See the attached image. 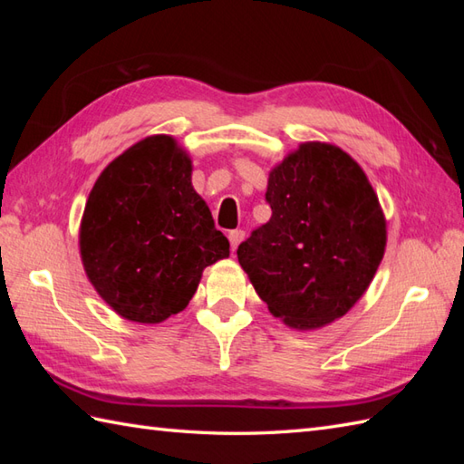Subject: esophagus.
Returning a JSON list of instances; mask_svg holds the SVG:
<instances>
[{"label": "esophagus", "mask_w": 464, "mask_h": 464, "mask_svg": "<svg viewBox=\"0 0 464 464\" xmlns=\"http://www.w3.org/2000/svg\"><path fill=\"white\" fill-rule=\"evenodd\" d=\"M245 239V231H241V229H235V231H231L229 233V241H231V249L233 251H237V247H239V243Z\"/></svg>", "instance_id": "34e87169"}]
</instances>
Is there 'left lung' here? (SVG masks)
Listing matches in <instances>:
<instances>
[{
	"label": "left lung",
	"mask_w": 464,
	"mask_h": 464,
	"mask_svg": "<svg viewBox=\"0 0 464 464\" xmlns=\"http://www.w3.org/2000/svg\"><path fill=\"white\" fill-rule=\"evenodd\" d=\"M271 219L237 249L269 311L299 331L324 327L357 303L387 245L379 197L341 147L301 143L269 173Z\"/></svg>",
	"instance_id": "8db88e82"
}]
</instances>
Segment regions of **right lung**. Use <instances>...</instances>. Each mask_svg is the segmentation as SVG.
Segmentation results:
<instances>
[{
    "mask_svg": "<svg viewBox=\"0 0 464 464\" xmlns=\"http://www.w3.org/2000/svg\"><path fill=\"white\" fill-rule=\"evenodd\" d=\"M193 165L171 135L131 145L97 177L80 227L87 279L133 323H161L187 307L203 269L229 257Z\"/></svg>",
    "mask_w": 464,
    "mask_h": 464,
    "instance_id": "add662e5",
    "label": "right lung"
}]
</instances>
